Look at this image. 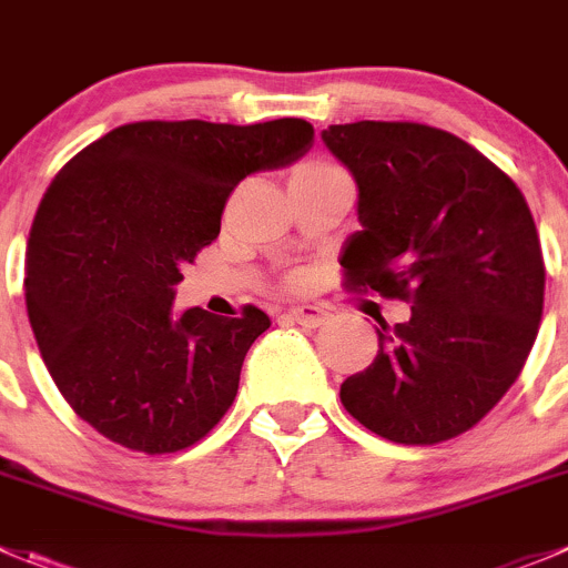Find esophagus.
Listing matches in <instances>:
<instances>
[{
	"mask_svg": "<svg viewBox=\"0 0 568 568\" xmlns=\"http://www.w3.org/2000/svg\"><path fill=\"white\" fill-rule=\"evenodd\" d=\"M288 318L291 322L302 324L305 329H316V327H322V324L329 322V313L318 305H296L288 311Z\"/></svg>",
	"mask_w": 568,
	"mask_h": 568,
	"instance_id": "obj_1",
	"label": "esophagus"
}]
</instances>
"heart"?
Here are the masks:
<instances>
[{"label":"heart","instance_id":"1","mask_svg":"<svg viewBox=\"0 0 568 568\" xmlns=\"http://www.w3.org/2000/svg\"><path fill=\"white\" fill-rule=\"evenodd\" d=\"M324 166H327V163H307V166H302L300 172H305V169H324Z\"/></svg>","mask_w":568,"mask_h":568}]
</instances>
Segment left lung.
Listing matches in <instances>:
<instances>
[{
	"instance_id": "left-lung-1",
	"label": "left lung",
	"mask_w": 568,
	"mask_h": 568,
	"mask_svg": "<svg viewBox=\"0 0 568 568\" xmlns=\"http://www.w3.org/2000/svg\"><path fill=\"white\" fill-rule=\"evenodd\" d=\"M322 141L357 183L346 288L410 302L407 322H379L377 357L341 402L394 444L449 442L503 399L538 335L547 272L530 207L447 130L355 121Z\"/></svg>"
}]
</instances>
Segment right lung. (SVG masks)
Here are the masks:
<instances>
[{
	"label": "right lung",
	"instance_id": "obj_1",
	"mask_svg": "<svg viewBox=\"0 0 568 568\" xmlns=\"http://www.w3.org/2000/svg\"><path fill=\"white\" fill-rule=\"evenodd\" d=\"M311 144L305 119L135 121L60 169L27 241V316L54 385L93 430L166 455L227 413L272 322L252 305L239 318L174 316V285L219 235L235 185Z\"/></svg>",
	"mask_w": 568,
	"mask_h": 568
}]
</instances>
